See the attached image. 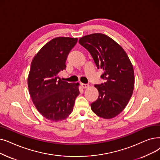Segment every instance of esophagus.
<instances>
[{
  "label": "esophagus",
  "mask_w": 160,
  "mask_h": 160,
  "mask_svg": "<svg viewBox=\"0 0 160 160\" xmlns=\"http://www.w3.org/2000/svg\"><path fill=\"white\" fill-rule=\"evenodd\" d=\"M81 86L82 87V88L86 89V88H89V85L86 84H83V83H81Z\"/></svg>",
  "instance_id": "esophagus-1"
}]
</instances>
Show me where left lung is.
<instances>
[{
	"label": "left lung",
	"mask_w": 160,
	"mask_h": 160,
	"mask_svg": "<svg viewBox=\"0 0 160 160\" xmlns=\"http://www.w3.org/2000/svg\"><path fill=\"white\" fill-rule=\"evenodd\" d=\"M78 42L92 55L97 68L104 71L101 76L105 82L94 85L99 97L91 104V108L102 118H112L126 108L133 94V65L123 48L106 34H88Z\"/></svg>",
	"instance_id": "left-lung-1"
}]
</instances>
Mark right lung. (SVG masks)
<instances>
[{
  "instance_id": "right-lung-1",
  "label": "right lung",
  "mask_w": 160,
  "mask_h": 160,
  "mask_svg": "<svg viewBox=\"0 0 160 160\" xmlns=\"http://www.w3.org/2000/svg\"><path fill=\"white\" fill-rule=\"evenodd\" d=\"M77 40L70 37L53 38L32 60L27 78L29 94L38 112L50 121L68 117L80 93L79 83H68L59 76L66 68L67 58Z\"/></svg>"
}]
</instances>
